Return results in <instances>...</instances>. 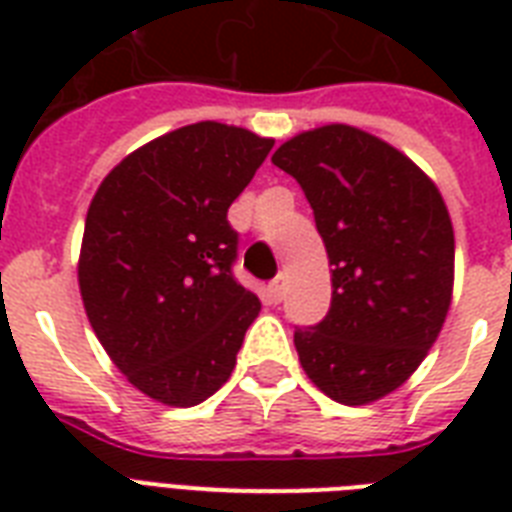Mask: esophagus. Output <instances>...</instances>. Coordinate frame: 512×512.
I'll return each mask as SVG.
<instances>
[{"instance_id":"1","label":"esophagus","mask_w":512,"mask_h":512,"mask_svg":"<svg viewBox=\"0 0 512 512\" xmlns=\"http://www.w3.org/2000/svg\"><path fill=\"white\" fill-rule=\"evenodd\" d=\"M268 292H271L273 303H281V297H284V276H279V279H276V281H271V287H268Z\"/></svg>"}]
</instances>
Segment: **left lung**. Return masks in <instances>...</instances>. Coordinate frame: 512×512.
I'll use <instances>...</instances> for the list:
<instances>
[{
	"mask_svg": "<svg viewBox=\"0 0 512 512\" xmlns=\"http://www.w3.org/2000/svg\"><path fill=\"white\" fill-rule=\"evenodd\" d=\"M271 162L305 191L332 265L327 319L295 332L300 364L337 404L380 401L417 372L452 305L444 196L409 156L350 124L300 132Z\"/></svg>",
	"mask_w": 512,
	"mask_h": 512,
	"instance_id": "1",
	"label": "left lung"
}]
</instances>
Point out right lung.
<instances>
[{
	"mask_svg": "<svg viewBox=\"0 0 512 512\" xmlns=\"http://www.w3.org/2000/svg\"><path fill=\"white\" fill-rule=\"evenodd\" d=\"M271 148L244 127L188 124L124 156L92 196L76 265L84 311L116 369L159 404L212 396L260 313L231 273L228 207Z\"/></svg>",
	"mask_w": 512,
	"mask_h": 512,
	"instance_id": "obj_1",
	"label": "right lung"
}]
</instances>
